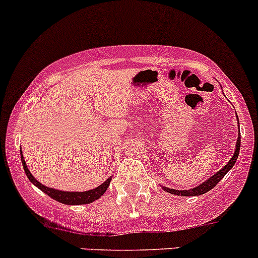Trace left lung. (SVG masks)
Segmentation results:
<instances>
[{"instance_id":"1","label":"left lung","mask_w":258,"mask_h":258,"mask_svg":"<svg viewBox=\"0 0 258 258\" xmlns=\"http://www.w3.org/2000/svg\"><path fill=\"white\" fill-rule=\"evenodd\" d=\"M240 136H241V134H238L237 142H236V150H235V153H233L232 158L228 161V163L225 166V167L221 168L218 172H216L212 177H210L207 181H205L204 183L199 184V186L195 187V188H191V189H172V188H168V187H165V186H163V189H165V191H167L168 194L177 195V196H200V195H204V194H206V192H209L210 189H212L213 187H215L216 184L221 181V179L225 177L226 173H227L228 171L233 167V165H235L236 161H237L238 153H240V147H241V137Z\"/></svg>"}]
</instances>
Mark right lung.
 I'll list each match as a JSON object with an SVG mask.
<instances>
[{
	"instance_id": "1",
	"label": "right lung",
	"mask_w": 258,
	"mask_h": 258,
	"mask_svg": "<svg viewBox=\"0 0 258 258\" xmlns=\"http://www.w3.org/2000/svg\"><path fill=\"white\" fill-rule=\"evenodd\" d=\"M21 161H22V166L23 170H25L26 176H27L28 179L35 184L36 187L41 189L42 192H45L47 196L51 197V199L56 200V201L61 202V204L64 205H86V204H91V202L96 201L97 199H100L103 194L106 192V189L108 188L111 182V177H108L103 182L102 184H100L96 188L90 189V191H85V192H67V191H59V189H54V188H49L47 186H43L42 183L37 181L32 175H31L30 170L27 168V165L25 162V158L22 156V151H21Z\"/></svg>"
}]
</instances>
